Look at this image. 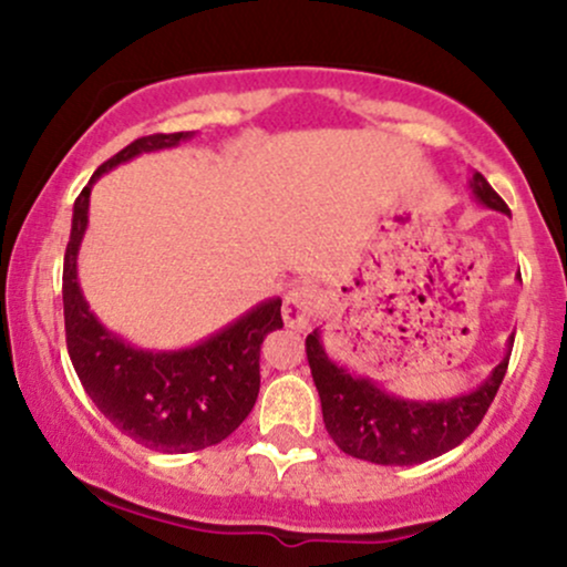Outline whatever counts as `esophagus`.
Returning <instances> with one entry per match:
<instances>
[{
    "label": "esophagus",
    "mask_w": 567,
    "mask_h": 567,
    "mask_svg": "<svg viewBox=\"0 0 567 567\" xmlns=\"http://www.w3.org/2000/svg\"><path fill=\"white\" fill-rule=\"evenodd\" d=\"M322 306V292L311 285H298L285 296L282 303V317L285 324L292 330H303L311 322V317L317 315V309Z\"/></svg>",
    "instance_id": "34e87169"
}]
</instances>
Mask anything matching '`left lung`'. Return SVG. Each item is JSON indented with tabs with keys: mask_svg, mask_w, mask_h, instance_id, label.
Segmentation results:
<instances>
[{
	"mask_svg": "<svg viewBox=\"0 0 567 567\" xmlns=\"http://www.w3.org/2000/svg\"><path fill=\"white\" fill-rule=\"evenodd\" d=\"M470 186L485 207L509 216L506 202L493 192L483 173H474ZM512 343L514 338H509V351L485 383L470 394L440 402L400 400L370 379L351 375L324 354L320 330L306 336V360L320 392L324 429L343 453L370 464L413 466L453 451L480 426L509 368Z\"/></svg>",
	"mask_w": 567,
	"mask_h": 567,
	"instance_id": "1",
	"label": "left lung"
}]
</instances>
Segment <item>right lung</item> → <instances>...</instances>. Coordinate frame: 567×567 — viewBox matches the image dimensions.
<instances>
[{
  "label": "right lung",
  "mask_w": 567,
  "mask_h": 567,
  "mask_svg": "<svg viewBox=\"0 0 567 567\" xmlns=\"http://www.w3.org/2000/svg\"><path fill=\"white\" fill-rule=\"evenodd\" d=\"M192 135H143L103 162L74 202L63 258L66 347L84 392L122 434L162 453H192L218 445L243 424L261 389L258 360L264 338L282 328V301L271 298L197 347L143 351L109 333L84 301L76 279V252L87 229L90 188L120 162L178 146Z\"/></svg>",
  "instance_id": "right-lung-1"
}]
</instances>
